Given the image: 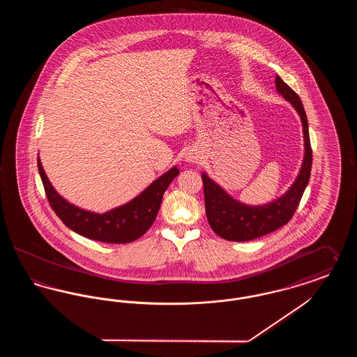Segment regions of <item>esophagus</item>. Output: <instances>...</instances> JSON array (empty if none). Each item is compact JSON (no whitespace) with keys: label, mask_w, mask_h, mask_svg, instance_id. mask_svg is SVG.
I'll return each instance as SVG.
<instances>
[{"label":"esophagus","mask_w":357,"mask_h":357,"mask_svg":"<svg viewBox=\"0 0 357 357\" xmlns=\"http://www.w3.org/2000/svg\"><path fill=\"white\" fill-rule=\"evenodd\" d=\"M185 159L188 163H198L202 159V155L198 150H188L185 155Z\"/></svg>","instance_id":"1"}]
</instances>
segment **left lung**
I'll return each instance as SVG.
<instances>
[{
  "label": "left lung",
  "mask_w": 357,
  "mask_h": 357,
  "mask_svg": "<svg viewBox=\"0 0 357 357\" xmlns=\"http://www.w3.org/2000/svg\"><path fill=\"white\" fill-rule=\"evenodd\" d=\"M275 86L278 93L294 107L301 118L305 143L303 166L294 183L281 198L262 206H249L238 202L204 172L202 181L207 221L215 234L227 241H252L287 225L294 215L310 178L312 147L304 105L298 95L280 76H275Z\"/></svg>",
  "instance_id": "8db88e82"
}]
</instances>
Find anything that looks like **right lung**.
Segmentation results:
<instances>
[{"instance_id": "right-lung-1", "label": "right lung", "mask_w": 357, "mask_h": 357, "mask_svg": "<svg viewBox=\"0 0 357 357\" xmlns=\"http://www.w3.org/2000/svg\"><path fill=\"white\" fill-rule=\"evenodd\" d=\"M37 166L47 198L56 215L75 233L107 243H128L142 237L155 221L165 191L179 174L176 167H172L131 202L104 214H96L76 207L59 195L45 175L40 158H37Z\"/></svg>"}]
</instances>
